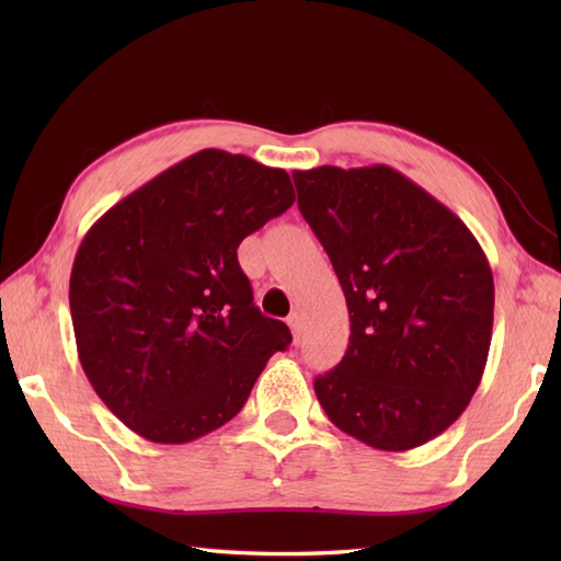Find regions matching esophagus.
Masks as SVG:
<instances>
[{
  "instance_id": "1",
  "label": "esophagus",
  "mask_w": 561,
  "mask_h": 561,
  "mask_svg": "<svg viewBox=\"0 0 561 561\" xmlns=\"http://www.w3.org/2000/svg\"><path fill=\"white\" fill-rule=\"evenodd\" d=\"M287 323H289V328L294 332V342H299L301 340V316L299 313H291L287 318Z\"/></svg>"
}]
</instances>
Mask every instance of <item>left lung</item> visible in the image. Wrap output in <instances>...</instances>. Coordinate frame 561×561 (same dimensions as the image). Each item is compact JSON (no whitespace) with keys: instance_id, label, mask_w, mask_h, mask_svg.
Listing matches in <instances>:
<instances>
[{"instance_id":"1","label":"left lung","mask_w":561,"mask_h":561,"mask_svg":"<svg viewBox=\"0 0 561 561\" xmlns=\"http://www.w3.org/2000/svg\"><path fill=\"white\" fill-rule=\"evenodd\" d=\"M291 178L350 308V347L316 378L318 402L366 446H422L458 420L484 374L494 323L484 250L390 165H320Z\"/></svg>"}]
</instances>
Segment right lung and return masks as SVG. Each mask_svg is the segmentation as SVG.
<instances>
[{
    "instance_id": "obj_1",
    "label": "right lung",
    "mask_w": 561,
    "mask_h": 561,
    "mask_svg": "<svg viewBox=\"0 0 561 561\" xmlns=\"http://www.w3.org/2000/svg\"><path fill=\"white\" fill-rule=\"evenodd\" d=\"M289 173L202 149L91 226L69 277L83 374L153 444L231 422L289 328L260 313L236 250L294 205Z\"/></svg>"
}]
</instances>
